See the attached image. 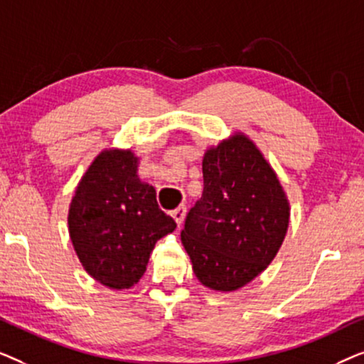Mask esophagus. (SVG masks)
<instances>
[{"label":"esophagus","mask_w":364,"mask_h":364,"mask_svg":"<svg viewBox=\"0 0 364 364\" xmlns=\"http://www.w3.org/2000/svg\"><path fill=\"white\" fill-rule=\"evenodd\" d=\"M186 212H187V208L186 207H178V208H176V210H173L171 215L173 217V220L177 222V225H181V223L183 222V217H186Z\"/></svg>","instance_id":"esophagus-1"}]
</instances>
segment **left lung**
<instances>
[{"instance_id": "1", "label": "left lung", "mask_w": 364, "mask_h": 364, "mask_svg": "<svg viewBox=\"0 0 364 364\" xmlns=\"http://www.w3.org/2000/svg\"><path fill=\"white\" fill-rule=\"evenodd\" d=\"M203 192L181 232L198 282L233 291L265 270L282 247L290 208L277 173L235 134L205 152Z\"/></svg>"}]
</instances>
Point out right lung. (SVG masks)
<instances>
[{
	"label": "right lung",
	"instance_id": "obj_1",
	"mask_svg": "<svg viewBox=\"0 0 364 364\" xmlns=\"http://www.w3.org/2000/svg\"><path fill=\"white\" fill-rule=\"evenodd\" d=\"M131 151H104L79 182L69 207V235L82 267L114 290L146 272L157 240L177 223L159 208L156 191L137 178Z\"/></svg>",
	"mask_w": 364,
	"mask_h": 364
}]
</instances>
